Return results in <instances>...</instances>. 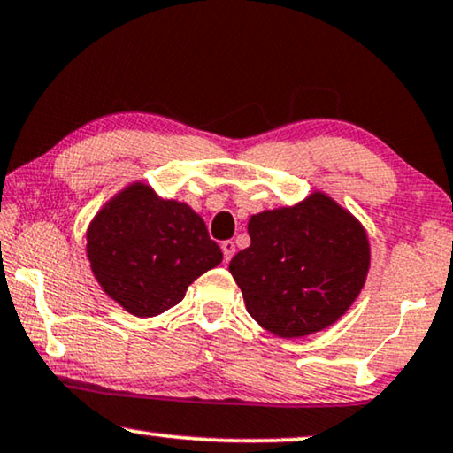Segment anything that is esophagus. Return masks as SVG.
I'll list each match as a JSON object with an SVG mask.
<instances>
[{
	"label": "esophagus",
	"mask_w": 453,
	"mask_h": 453,
	"mask_svg": "<svg viewBox=\"0 0 453 453\" xmlns=\"http://www.w3.org/2000/svg\"><path fill=\"white\" fill-rule=\"evenodd\" d=\"M221 250H224V260H226V263H229V260H232V257L235 254V244L232 240L221 242Z\"/></svg>",
	"instance_id": "1"
}]
</instances>
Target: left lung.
I'll use <instances>...</instances> for the list:
<instances>
[{
    "instance_id": "left-lung-1",
    "label": "left lung",
    "mask_w": 453,
    "mask_h": 453,
    "mask_svg": "<svg viewBox=\"0 0 453 453\" xmlns=\"http://www.w3.org/2000/svg\"><path fill=\"white\" fill-rule=\"evenodd\" d=\"M250 246L229 263L248 314L269 333L296 339L334 324L365 283L363 227L326 195L252 215Z\"/></svg>"
}]
</instances>
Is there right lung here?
<instances>
[{
  "label": "right lung",
  "instance_id": "1",
  "mask_svg": "<svg viewBox=\"0 0 453 453\" xmlns=\"http://www.w3.org/2000/svg\"><path fill=\"white\" fill-rule=\"evenodd\" d=\"M88 258L114 302L150 318L182 302L188 285L218 266L224 254L188 205L133 184L94 218Z\"/></svg>",
  "mask_w": 453,
  "mask_h": 453
}]
</instances>
